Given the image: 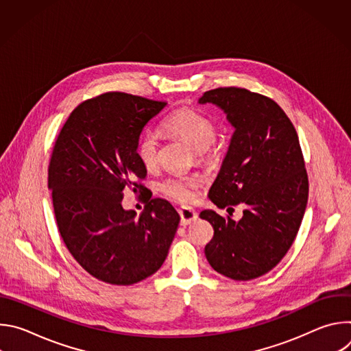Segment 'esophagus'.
<instances>
[{"label": "esophagus", "mask_w": 351, "mask_h": 351, "mask_svg": "<svg viewBox=\"0 0 351 351\" xmlns=\"http://www.w3.org/2000/svg\"><path fill=\"white\" fill-rule=\"evenodd\" d=\"M178 213L180 215V223L182 225H189V223L194 222L198 218L197 213L190 207H182V208L178 210Z\"/></svg>", "instance_id": "34e87169"}]
</instances>
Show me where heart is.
<instances>
[{"instance_id":"b5f03b06","label":"heart","mask_w":351,"mask_h":351,"mask_svg":"<svg viewBox=\"0 0 351 351\" xmlns=\"http://www.w3.org/2000/svg\"><path fill=\"white\" fill-rule=\"evenodd\" d=\"M162 126L171 134L189 143L202 160H207L213 156V143L217 137V126L215 122L202 111L194 108H179L164 119ZM158 149V134L152 130L143 133L137 143V157L145 169L157 167ZM199 184H202V179L198 176L172 175L161 182L160 190L173 202L189 204L194 202Z\"/></svg>"}]
</instances>
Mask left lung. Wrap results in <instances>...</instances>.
I'll return each mask as SVG.
<instances>
[{"instance_id": "left-lung-1", "label": "left lung", "mask_w": 351, "mask_h": 351, "mask_svg": "<svg viewBox=\"0 0 351 351\" xmlns=\"http://www.w3.org/2000/svg\"><path fill=\"white\" fill-rule=\"evenodd\" d=\"M198 103L219 107L234 128L208 197L219 208L245 206L240 221L199 213L214 228L204 253L221 275L256 279L286 256L304 217L308 176L298 136L272 98L247 88H214Z\"/></svg>"}]
</instances>
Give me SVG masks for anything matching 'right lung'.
<instances>
[{
    "mask_svg": "<svg viewBox=\"0 0 351 351\" xmlns=\"http://www.w3.org/2000/svg\"><path fill=\"white\" fill-rule=\"evenodd\" d=\"M167 106L128 93L110 91L79 104L56 141L48 189L61 237L91 276L129 286L164 264L178 225L176 210L152 198L140 182L147 169L137 157L140 133ZM145 194L138 217L123 210V191Z\"/></svg>",
    "mask_w": 351,
    "mask_h": 351,
    "instance_id": "right-lung-1",
    "label": "right lung"
}]
</instances>
